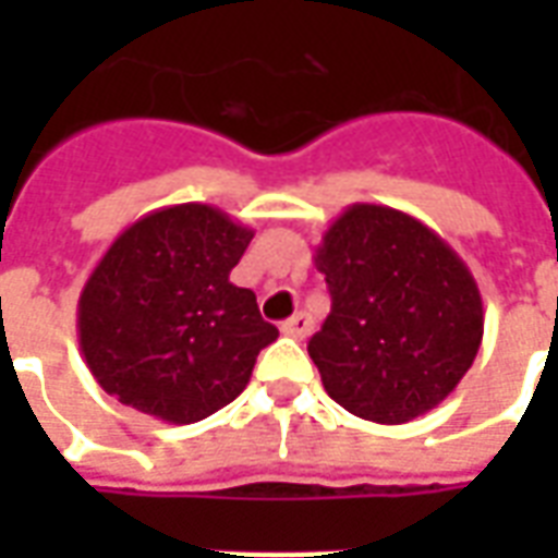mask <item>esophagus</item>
Returning <instances> with one entry per match:
<instances>
[{
  "instance_id": "obj_1",
  "label": "esophagus",
  "mask_w": 558,
  "mask_h": 558,
  "mask_svg": "<svg viewBox=\"0 0 558 558\" xmlns=\"http://www.w3.org/2000/svg\"><path fill=\"white\" fill-rule=\"evenodd\" d=\"M311 326H314V323H311V316L295 314V316H290V319H287L283 326H280V331H283L287 338L302 340V338H307V335H311Z\"/></svg>"
}]
</instances>
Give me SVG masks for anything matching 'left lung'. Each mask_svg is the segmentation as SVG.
Instances as JSON below:
<instances>
[{
  "mask_svg": "<svg viewBox=\"0 0 558 558\" xmlns=\"http://www.w3.org/2000/svg\"><path fill=\"white\" fill-rule=\"evenodd\" d=\"M331 314L307 352L328 398L364 421L436 410L478 355L484 304L466 263L407 211L343 208L314 251Z\"/></svg>",
  "mask_w": 558,
  "mask_h": 558,
  "instance_id": "8db88e82",
  "label": "left lung"
}]
</instances>
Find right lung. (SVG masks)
<instances>
[{
    "label": "right lung",
    "instance_id": "right-lung-1",
    "mask_svg": "<svg viewBox=\"0 0 558 558\" xmlns=\"http://www.w3.org/2000/svg\"><path fill=\"white\" fill-rule=\"evenodd\" d=\"M254 230L206 203L134 220L92 268L77 338L98 386L131 410L194 424L251 383L259 350L278 340L256 295L230 271Z\"/></svg>",
    "mask_w": 558,
    "mask_h": 558
}]
</instances>
